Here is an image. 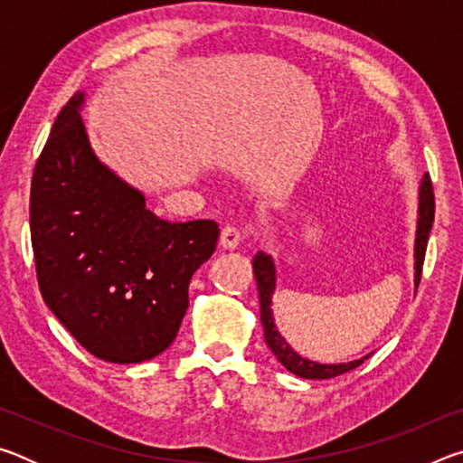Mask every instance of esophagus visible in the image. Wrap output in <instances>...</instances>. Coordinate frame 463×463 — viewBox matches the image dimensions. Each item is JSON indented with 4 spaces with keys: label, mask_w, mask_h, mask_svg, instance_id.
Segmentation results:
<instances>
[{
    "label": "esophagus",
    "mask_w": 463,
    "mask_h": 463,
    "mask_svg": "<svg viewBox=\"0 0 463 463\" xmlns=\"http://www.w3.org/2000/svg\"><path fill=\"white\" fill-rule=\"evenodd\" d=\"M241 241H242L241 231L234 229V226H226V229H222L221 241H218V242H221L222 249L232 250V249H237L241 245Z\"/></svg>",
    "instance_id": "1"
}]
</instances>
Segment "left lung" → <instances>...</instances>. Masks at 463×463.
<instances>
[{
    "mask_svg": "<svg viewBox=\"0 0 463 463\" xmlns=\"http://www.w3.org/2000/svg\"><path fill=\"white\" fill-rule=\"evenodd\" d=\"M433 221H435L433 184H430L429 174H422L419 182L417 232H414V288H417L420 281L422 261H425L427 241H429V232H430V226H433ZM253 273L257 279V289H260L261 325H263L265 343H268L271 354L278 357V362L284 365L288 372H292L294 375H300V378H307V380H328V378H335V375H341L345 372L354 370L357 365H362L365 359L372 355L367 354L347 364H318V362H312V359L298 355L278 331L276 318H273L271 300L278 286L276 261H273V257L269 253H265V250H260V253L253 257Z\"/></svg>",
    "mask_w": 463,
    "mask_h": 463,
    "instance_id": "left-lung-1",
    "label": "left lung"
}]
</instances>
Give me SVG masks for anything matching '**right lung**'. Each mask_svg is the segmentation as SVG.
<instances>
[{"label": "right lung", "mask_w": 463, "mask_h": 463, "mask_svg": "<svg viewBox=\"0 0 463 463\" xmlns=\"http://www.w3.org/2000/svg\"><path fill=\"white\" fill-rule=\"evenodd\" d=\"M61 109L38 156L30 232L46 307L91 355L140 364L177 336L187 288L218 241L214 221L167 222L145 194L99 161L81 118Z\"/></svg>", "instance_id": "1"}]
</instances>
